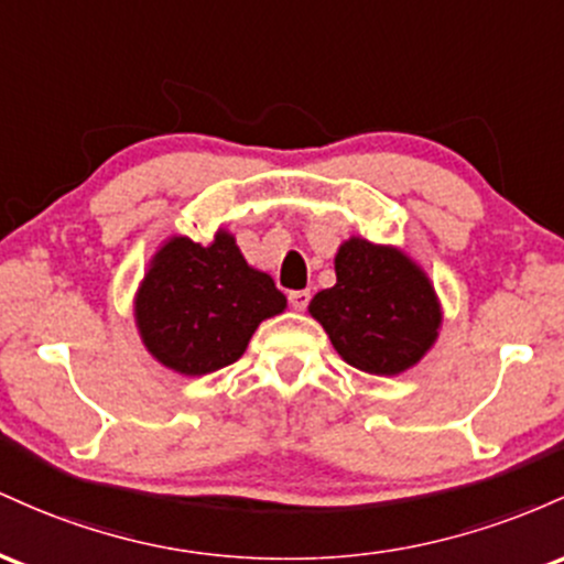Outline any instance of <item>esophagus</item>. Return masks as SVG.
Listing matches in <instances>:
<instances>
[{"mask_svg": "<svg viewBox=\"0 0 564 564\" xmlns=\"http://www.w3.org/2000/svg\"><path fill=\"white\" fill-rule=\"evenodd\" d=\"M288 301L295 312H303V308L308 306V301H312V293H308V290H293V293L288 295Z\"/></svg>", "mask_w": 564, "mask_h": 564, "instance_id": "34e87169", "label": "esophagus"}]
</instances>
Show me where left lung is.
<instances>
[{
    "mask_svg": "<svg viewBox=\"0 0 564 564\" xmlns=\"http://www.w3.org/2000/svg\"><path fill=\"white\" fill-rule=\"evenodd\" d=\"M308 312L357 370L397 376L432 349L442 308L432 282L397 248L351 237L335 256V284Z\"/></svg>",
    "mask_w": 564,
    "mask_h": 564,
    "instance_id": "8db88e82",
    "label": "left lung"
}]
</instances>
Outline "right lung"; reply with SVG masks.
Here are the masks:
<instances>
[{"mask_svg":"<svg viewBox=\"0 0 564 564\" xmlns=\"http://www.w3.org/2000/svg\"><path fill=\"white\" fill-rule=\"evenodd\" d=\"M284 306L274 280L248 265L229 231H218L207 248L186 237L164 242L135 295V322L164 367L207 376L237 362L256 327Z\"/></svg>","mask_w":564,"mask_h":564,"instance_id":"obj_1","label":"right lung"}]
</instances>
